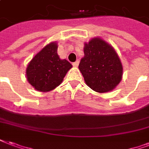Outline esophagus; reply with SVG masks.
Segmentation results:
<instances>
[{
	"instance_id": "esophagus-1",
	"label": "esophagus",
	"mask_w": 149,
	"mask_h": 149,
	"mask_svg": "<svg viewBox=\"0 0 149 149\" xmlns=\"http://www.w3.org/2000/svg\"><path fill=\"white\" fill-rule=\"evenodd\" d=\"M79 60H77V61H75L74 63H73L72 64H73V66L74 67V68H77V67L79 66Z\"/></svg>"
}]
</instances>
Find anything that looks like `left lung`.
Wrapping results in <instances>:
<instances>
[{
    "label": "left lung",
    "instance_id": "1",
    "mask_svg": "<svg viewBox=\"0 0 149 149\" xmlns=\"http://www.w3.org/2000/svg\"><path fill=\"white\" fill-rule=\"evenodd\" d=\"M83 50L79 69L86 84L100 93L112 91L121 81L123 72L115 49L102 38H93L85 42Z\"/></svg>",
    "mask_w": 149,
    "mask_h": 149
}]
</instances>
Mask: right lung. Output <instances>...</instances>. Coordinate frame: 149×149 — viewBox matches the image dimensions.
<instances>
[{
	"instance_id": "1",
	"label": "right lung",
	"mask_w": 149,
	"mask_h": 149,
	"mask_svg": "<svg viewBox=\"0 0 149 149\" xmlns=\"http://www.w3.org/2000/svg\"><path fill=\"white\" fill-rule=\"evenodd\" d=\"M57 49L56 41L49 43L28 63L26 70V79L38 91L45 93L56 89L72 68L68 60L60 59Z\"/></svg>"
}]
</instances>
